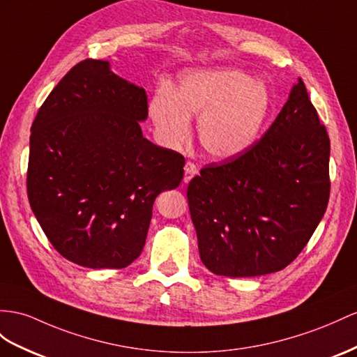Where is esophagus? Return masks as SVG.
<instances>
[{"instance_id":"obj_1","label":"esophagus","mask_w":357,"mask_h":357,"mask_svg":"<svg viewBox=\"0 0 357 357\" xmlns=\"http://www.w3.org/2000/svg\"><path fill=\"white\" fill-rule=\"evenodd\" d=\"M196 173H197V167L191 161H187L185 167H184V182H185V184H188L191 178L196 176Z\"/></svg>"}]
</instances>
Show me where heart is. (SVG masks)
Instances as JSON below:
<instances>
[{
    "instance_id": "1",
    "label": "heart",
    "mask_w": 357,
    "mask_h": 357,
    "mask_svg": "<svg viewBox=\"0 0 357 357\" xmlns=\"http://www.w3.org/2000/svg\"><path fill=\"white\" fill-rule=\"evenodd\" d=\"M271 108L268 87L238 69H202L182 75L172 91L151 100L149 114L160 140L178 148L199 116L197 137L214 158H234L259 139Z\"/></svg>"
}]
</instances>
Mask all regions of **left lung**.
<instances>
[{"mask_svg": "<svg viewBox=\"0 0 357 357\" xmlns=\"http://www.w3.org/2000/svg\"><path fill=\"white\" fill-rule=\"evenodd\" d=\"M331 140L298 78L262 139L190 181L187 197L204 266L252 278L285 268L326 213Z\"/></svg>", "mask_w": 357, "mask_h": 357, "instance_id": "8db88e82", "label": "left lung"}]
</instances>
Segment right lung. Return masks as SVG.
<instances>
[{
    "instance_id": "right-lung-1",
    "label": "right lung",
    "mask_w": 357,
    "mask_h": 357,
    "mask_svg": "<svg viewBox=\"0 0 357 357\" xmlns=\"http://www.w3.org/2000/svg\"><path fill=\"white\" fill-rule=\"evenodd\" d=\"M143 87L104 60L72 68L47 98L30 135L26 191L61 257L87 268H125L140 257L161 191L185 160L144 139Z\"/></svg>"
}]
</instances>
